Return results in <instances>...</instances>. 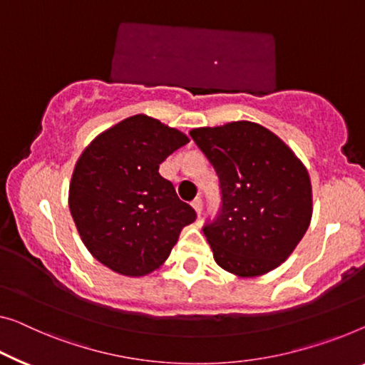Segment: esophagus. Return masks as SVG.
Segmentation results:
<instances>
[{
  "mask_svg": "<svg viewBox=\"0 0 365 365\" xmlns=\"http://www.w3.org/2000/svg\"><path fill=\"white\" fill-rule=\"evenodd\" d=\"M192 206L195 208V211H197V215L200 216L201 211H203V200H201L200 197H197V198L192 201Z\"/></svg>",
  "mask_w": 365,
  "mask_h": 365,
  "instance_id": "obj_1",
  "label": "esophagus"
}]
</instances>
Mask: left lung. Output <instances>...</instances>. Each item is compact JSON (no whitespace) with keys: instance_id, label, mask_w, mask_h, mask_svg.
I'll return each mask as SVG.
<instances>
[{"instance_id":"1","label":"left lung","mask_w":365,"mask_h":365,"mask_svg":"<svg viewBox=\"0 0 365 365\" xmlns=\"http://www.w3.org/2000/svg\"><path fill=\"white\" fill-rule=\"evenodd\" d=\"M190 135L220 178L221 208L203 226L216 264L239 277L279 267L312 221L307 168L284 140L255 123L198 128Z\"/></svg>"}]
</instances>
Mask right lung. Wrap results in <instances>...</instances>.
I'll use <instances>...</instances> for the list:
<instances>
[{
	"label": "right lung",
	"instance_id": "right-lung-1",
	"mask_svg": "<svg viewBox=\"0 0 365 365\" xmlns=\"http://www.w3.org/2000/svg\"><path fill=\"white\" fill-rule=\"evenodd\" d=\"M188 143L180 130L135 114L101 133L75 165L70 213L86 249L118 274L159 269L197 220L159 165Z\"/></svg>",
	"mask_w": 365,
	"mask_h": 365
}]
</instances>
